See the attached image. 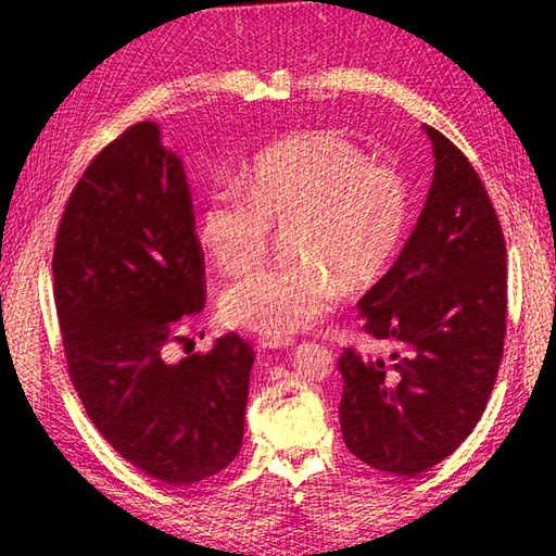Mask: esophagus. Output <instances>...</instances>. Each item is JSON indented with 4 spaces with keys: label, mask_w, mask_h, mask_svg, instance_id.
I'll list each match as a JSON object with an SVG mask.
<instances>
[{
    "label": "esophagus",
    "mask_w": 556,
    "mask_h": 556,
    "mask_svg": "<svg viewBox=\"0 0 556 556\" xmlns=\"http://www.w3.org/2000/svg\"><path fill=\"white\" fill-rule=\"evenodd\" d=\"M260 349H287V346H293V339L291 337H260Z\"/></svg>",
    "instance_id": "34e87169"
}]
</instances>
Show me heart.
I'll use <instances>...</instances> for the list:
<instances>
[{
    "label": "heart",
    "instance_id": "1",
    "mask_svg": "<svg viewBox=\"0 0 556 556\" xmlns=\"http://www.w3.org/2000/svg\"><path fill=\"white\" fill-rule=\"evenodd\" d=\"M408 184L372 162L351 136L315 128L255 152L233 184L212 186L195 217L207 257L233 275L257 263L269 231L285 224L289 263L245 271L224 289L219 308L233 327L287 337L332 311L341 285L377 279L404 245Z\"/></svg>",
    "mask_w": 556,
    "mask_h": 556
}]
</instances>
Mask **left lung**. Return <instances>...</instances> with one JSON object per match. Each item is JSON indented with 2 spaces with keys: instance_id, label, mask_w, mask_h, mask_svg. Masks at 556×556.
<instances>
[{
  "instance_id": "obj_1",
  "label": "left lung",
  "mask_w": 556,
  "mask_h": 556,
  "mask_svg": "<svg viewBox=\"0 0 556 556\" xmlns=\"http://www.w3.org/2000/svg\"><path fill=\"white\" fill-rule=\"evenodd\" d=\"M434 174L416 229L361 299L363 329L392 341L389 361L349 346L339 358L341 434L363 464L418 476L473 432L506 337V245L478 172L425 126Z\"/></svg>"
}]
</instances>
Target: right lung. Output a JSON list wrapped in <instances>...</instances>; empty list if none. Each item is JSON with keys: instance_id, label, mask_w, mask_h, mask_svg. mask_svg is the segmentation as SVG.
<instances>
[{"instance_id": "add662e5", "label": "right lung", "mask_w": 556, "mask_h": 556, "mask_svg": "<svg viewBox=\"0 0 556 556\" xmlns=\"http://www.w3.org/2000/svg\"><path fill=\"white\" fill-rule=\"evenodd\" d=\"M52 275L71 382L114 452L174 488L227 468L255 353L231 332L167 361L176 329L205 305V255L184 164L155 124L126 128L83 172Z\"/></svg>"}]
</instances>
